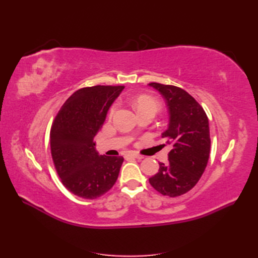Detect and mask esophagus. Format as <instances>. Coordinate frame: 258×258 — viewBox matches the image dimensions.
<instances>
[{
  "label": "esophagus",
  "instance_id": "obj_1",
  "mask_svg": "<svg viewBox=\"0 0 258 258\" xmlns=\"http://www.w3.org/2000/svg\"><path fill=\"white\" fill-rule=\"evenodd\" d=\"M129 157H132V158H136V159H139V160H141V159H143L144 157L143 156H141V155H139V154H136V153H131V154H129L128 155Z\"/></svg>",
  "mask_w": 258,
  "mask_h": 258
}]
</instances>
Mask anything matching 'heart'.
I'll return each mask as SVG.
<instances>
[{"label":"heart","instance_id":"obj_1","mask_svg":"<svg viewBox=\"0 0 258 258\" xmlns=\"http://www.w3.org/2000/svg\"><path fill=\"white\" fill-rule=\"evenodd\" d=\"M135 106L137 108V111L144 110V108H152V110H155L156 112H157L159 104L157 101L153 99L152 97L140 96L135 100ZM114 112H115V106L111 110V114H113Z\"/></svg>","mask_w":258,"mask_h":258}]
</instances>
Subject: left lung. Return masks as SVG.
I'll list each match as a JSON object with an SVG mask.
<instances>
[{
  "label": "left lung",
  "instance_id": "obj_1",
  "mask_svg": "<svg viewBox=\"0 0 258 258\" xmlns=\"http://www.w3.org/2000/svg\"><path fill=\"white\" fill-rule=\"evenodd\" d=\"M148 86L166 101L169 121L161 138L172 147L169 162H159L158 173L150 183L163 196L177 197L190 190L205 172L211 146L209 119L204 108L182 88L158 83Z\"/></svg>",
  "mask_w": 258,
  "mask_h": 258
}]
</instances>
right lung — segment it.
<instances>
[{"label":"right lung","mask_w":258,"mask_h":258,"mask_svg":"<svg viewBox=\"0 0 258 258\" xmlns=\"http://www.w3.org/2000/svg\"><path fill=\"white\" fill-rule=\"evenodd\" d=\"M123 86H93L75 91L54 118L50 148L54 167L67 189L97 199L117 181L123 158L100 155L93 141Z\"/></svg>","instance_id":"obj_1"}]
</instances>
